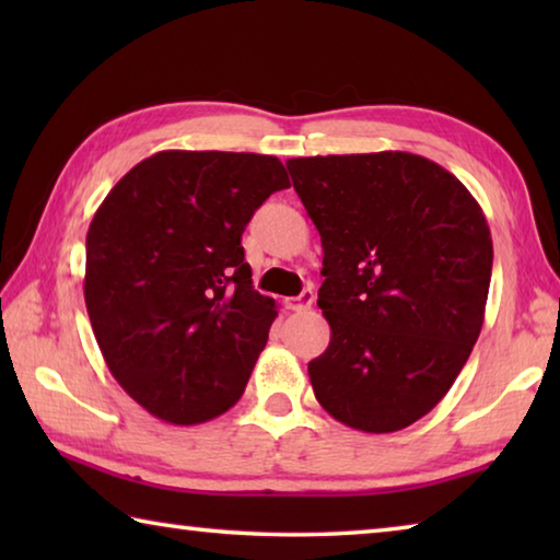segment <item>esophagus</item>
I'll return each instance as SVG.
<instances>
[{
	"instance_id": "1",
	"label": "esophagus",
	"mask_w": 560,
	"mask_h": 560,
	"mask_svg": "<svg viewBox=\"0 0 560 560\" xmlns=\"http://www.w3.org/2000/svg\"><path fill=\"white\" fill-rule=\"evenodd\" d=\"M314 291L311 289H306V291H301L296 299H289L287 301V306L291 308V311H308L311 306H314Z\"/></svg>"
}]
</instances>
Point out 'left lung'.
I'll return each instance as SVG.
<instances>
[{
	"instance_id": "1",
	"label": "left lung",
	"mask_w": 560,
	"mask_h": 560,
	"mask_svg": "<svg viewBox=\"0 0 560 560\" xmlns=\"http://www.w3.org/2000/svg\"><path fill=\"white\" fill-rule=\"evenodd\" d=\"M287 167L324 246L330 343L308 363L316 400L360 432L410 428L447 395L485 324L487 217L442 165L400 150Z\"/></svg>"
}]
</instances>
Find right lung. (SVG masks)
Listing matches in <instances>:
<instances>
[{"mask_svg":"<svg viewBox=\"0 0 560 560\" xmlns=\"http://www.w3.org/2000/svg\"><path fill=\"white\" fill-rule=\"evenodd\" d=\"M281 160L163 150L106 195L86 234V296L108 371L170 424L214 420L240 400L277 318L252 287L242 234L277 189Z\"/></svg>","mask_w":560,"mask_h":560,"instance_id":"obj_1","label":"right lung"}]
</instances>
